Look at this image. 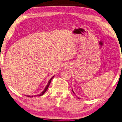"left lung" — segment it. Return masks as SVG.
I'll list each match as a JSON object with an SVG mask.
<instances>
[{
  "label": "left lung",
  "instance_id": "1",
  "mask_svg": "<svg viewBox=\"0 0 122 122\" xmlns=\"http://www.w3.org/2000/svg\"><path fill=\"white\" fill-rule=\"evenodd\" d=\"M72 92H73V93H74V91H73V90H72ZM78 99H79V98H78Z\"/></svg>",
  "mask_w": 122,
  "mask_h": 122
}]
</instances>
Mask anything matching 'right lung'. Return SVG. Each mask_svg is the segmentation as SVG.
Listing matches in <instances>:
<instances>
[{"label":"right lung","instance_id":"right-lung-1","mask_svg":"<svg viewBox=\"0 0 122 122\" xmlns=\"http://www.w3.org/2000/svg\"><path fill=\"white\" fill-rule=\"evenodd\" d=\"M54 77V76L53 77H52V78H51V79L49 80V81H48V83H47V85L46 86V87H45V88L44 89V90H43L41 93L40 94H37V95H35V96H26V97H30V98H33V97H36V96H42L43 94H44V93L46 91V90H47V89H48V86H50V83H51V80H52V79H53V77Z\"/></svg>","mask_w":122,"mask_h":122}]
</instances>
